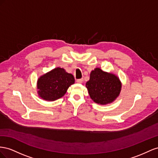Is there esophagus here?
I'll return each mask as SVG.
<instances>
[{
    "label": "esophagus",
    "instance_id": "esophagus-1",
    "mask_svg": "<svg viewBox=\"0 0 158 158\" xmlns=\"http://www.w3.org/2000/svg\"><path fill=\"white\" fill-rule=\"evenodd\" d=\"M83 81V79H77L76 81V82L77 83H82Z\"/></svg>",
    "mask_w": 158,
    "mask_h": 158
}]
</instances>
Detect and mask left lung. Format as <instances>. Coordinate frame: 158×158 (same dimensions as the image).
Returning a JSON list of instances; mask_svg holds the SVG:
<instances>
[{"label": "left lung", "instance_id": "obj_1", "mask_svg": "<svg viewBox=\"0 0 158 158\" xmlns=\"http://www.w3.org/2000/svg\"><path fill=\"white\" fill-rule=\"evenodd\" d=\"M86 87L94 102L105 105L114 102L119 96L122 83L118 77L97 67L90 73Z\"/></svg>", "mask_w": 158, "mask_h": 158}]
</instances>
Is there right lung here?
<instances>
[{
  "label": "right lung",
  "instance_id": "obj_1",
  "mask_svg": "<svg viewBox=\"0 0 158 158\" xmlns=\"http://www.w3.org/2000/svg\"><path fill=\"white\" fill-rule=\"evenodd\" d=\"M74 83L73 75L58 67L40 77L37 81V93L44 100L54 101L64 96Z\"/></svg>",
  "mask_w": 158,
  "mask_h": 158
}]
</instances>
